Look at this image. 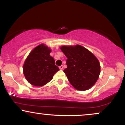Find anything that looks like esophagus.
<instances>
[{"instance_id": "34e87169", "label": "esophagus", "mask_w": 125, "mask_h": 125, "mask_svg": "<svg viewBox=\"0 0 125 125\" xmlns=\"http://www.w3.org/2000/svg\"><path fill=\"white\" fill-rule=\"evenodd\" d=\"M59 69H60L62 70L63 69V65H61V66H59Z\"/></svg>"}]
</instances>
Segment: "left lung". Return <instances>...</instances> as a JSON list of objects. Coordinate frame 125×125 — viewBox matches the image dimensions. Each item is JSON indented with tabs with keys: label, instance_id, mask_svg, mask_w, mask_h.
<instances>
[{
	"label": "left lung",
	"instance_id": "8db88e82",
	"mask_svg": "<svg viewBox=\"0 0 125 125\" xmlns=\"http://www.w3.org/2000/svg\"><path fill=\"white\" fill-rule=\"evenodd\" d=\"M61 51L66 56L67 68L63 70L74 88L86 90L94 85L100 74L97 59L89 51L80 45L63 46Z\"/></svg>",
	"mask_w": 125,
	"mask_h": 125
}]
</instances>
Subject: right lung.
<instances>
[{"label":"right lung","mask_w":125,"mask_h":125,"mask_svg":"<svg viewBox=\"0 0 125 125\" xmlns=\"http://www.w3.org/2000/svg\"><path fill=\"white\" fill-rule=\"evenodd\" d=\"M51 50L44 44L34 49L26 58L23 67L24 75L30 83L42 86L53 78L59 69L50 56Z\"/></svg>","instance_id":"obj_1"}]
</instances>
